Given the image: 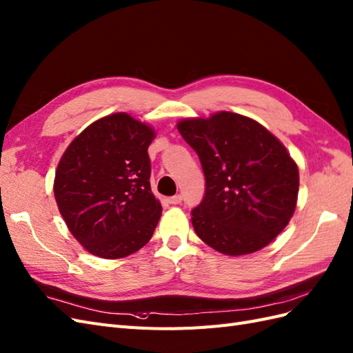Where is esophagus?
<instances>
[{"label":"esophagus","instance_id":"1","mask_svg":"<svg viewBox=\"0 0 353 353\" xmlns=\"http://www.w3.org/2000/svg\"><path fill=\"white\" fill-rule=\"evenodd\" d=\"M167 201L170 204H180L183 201V196L182 195H174V196H170V198H167Z\"/></svg>","mask_w":353,"mask_h":353}]
</instances>
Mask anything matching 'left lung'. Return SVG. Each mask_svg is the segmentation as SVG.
I'll return each instance as SVG.
<instances>
[{
    "mask_svg": "<svg viewBox=\"0 0 353 353\" xmlns=\"http://www.w3.org/2000/svg\"><path fill=\"white\" fill-rule=\"evenodd\" d=\"M205 176L192 225L205 244L228 256L266 247L294 213L299 168L279 140L254 119L219 112L177 124Z\"/></svg>",
    "mask_w": 353,
    "mask_h": 353,
    "instance_id": "8db88e82",
    "label": "left lung"
}]
</instances>
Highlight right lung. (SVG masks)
<instances>
[{"instance_id": "obj_1", "label": "right lung", "mask_w": 353, "mask_h": 353, "mask_svg": "<svg viewBox=\"0 0 353 353\" xmlns=\"http://www.w3.org/2000/svg\"><path fill=\"white\" fill-rule=\"evenodd\" d=\"M154 137L149 125L119 112L88 125L60 159L56 203L92 254L125 257L152 238L163 211L149 182Z\"/></svg>"}]
</instances>
